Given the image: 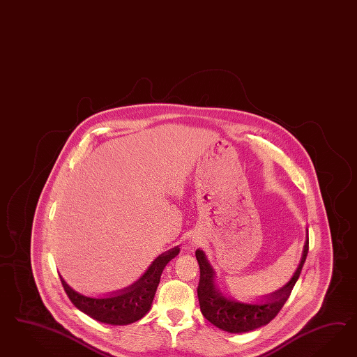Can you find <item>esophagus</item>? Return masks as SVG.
<instances>
[{
  "instance_id": "esophagus-1",
  "label": "esophagus",
  "mask_w": 357,
  "mask_h": 357,
  "mask_svg": "<svg viewBox=\"0 0 357 357\" xmlns=\"http://www.w3.org/2000/svg\"><path fill=\"white\" fill-rule=\"evenodd\" d=\"M191 243H192V245H199L200 241H199L197 238H192V239H191Z\"/></svg>"
}]
</instances>
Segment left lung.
Returning <instances> with one entry per match:
<instances>
[{
  "label": "left lung",
  "mask_w": 357,
  "mask_h": 357,
  "mask_svg": "<svg viewBox=\"0 0 357 357\" xmlns=\"http://www.w3.org/2000/svg\"><path fill=\"white\" fill-rule=\"evenodd\" d=\"M307 251L309 233L306 229V241L303 245V257L297 270L293 273L292 279L279 291L260 300V303H245L236 301L233 298H227L217 289L215 285V271L206 259L204 251L196 250L195 255L200 267L197 297L202 313L211 324L231 334L249 333L264 324H270L280 312L284 303L289 298L293 287L300 278Z\"/></svg>",
  "instance_id": "8db88e82"
}]
</instances>
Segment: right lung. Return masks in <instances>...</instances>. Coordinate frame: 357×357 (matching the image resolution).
<instances>
[{"instance_id":"right-lung-1","label":"right lung","mask_w":357,"mask_h":357,"mask_svg":"<svg viewBox=\"0 0 357 357\" xmlns=\"http://www.w3.org/2000/svg\"><path fill=\"white\" fill-rule=\"evenodd\" d=\"M179 254V248L161 254L151 267L128 288L106 297H87L72 289L60 276L69 300L77 309L102 324L123 326L141 319L149 312L166 264Z\"/></svg>"}]
</instances>
